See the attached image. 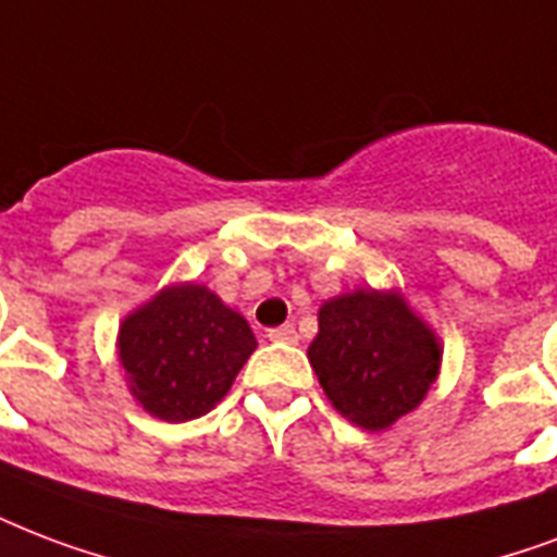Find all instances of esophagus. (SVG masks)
<instances>
[{"label": "esophagus", "mask_w": 557, "mask_h": 557, "mask_svg": "<svg viewBox=\"0 0 557 557\" xmlns=\"http://www.w3.org/2000/svg\"><path fill=\"white\" fill-rule=\"evenodd\" d=\"M271 342H280V345H297V330L295 326H277V330H269Z\"/></svg>", "instance_id": "1"}]
</instances>
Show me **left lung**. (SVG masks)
<instances>
[{
  "label": "left lung",
  "instance_id": "obj_1",
  "mask_svg": "<svg viewBox=\"0 0 557 557\" xmlns=\"http://www.w3.org/2000/svg\"><path fill=\"white\" fill-rule=\"evenodd\" d=\"M307 356L335 411L382 432L430 394L444 345L397 288L368 286L321 304Z\"/></svg>",
  "mask_w": 557,
  "mask_h": 557
}]
</instances>
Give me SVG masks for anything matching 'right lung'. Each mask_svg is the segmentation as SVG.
Here are the masks:
<instances>
[{
  "label": "right lung",
  "mask_w": 557,
  "mask_h": 557,
  "mask_svg": "<svg viewBox=\"0 0 557 557\" xmlns=\"http://www.w3.org/2000/svg\"><path fill=\"white\" fill-rule=\"evenodd\" d=\"M257 350L242 312L201 283H172L127 312L116 354L131 397L165 423L215 409Z\"/></svg>",
  "instance_id": "add662e5"
}]
</instances>
